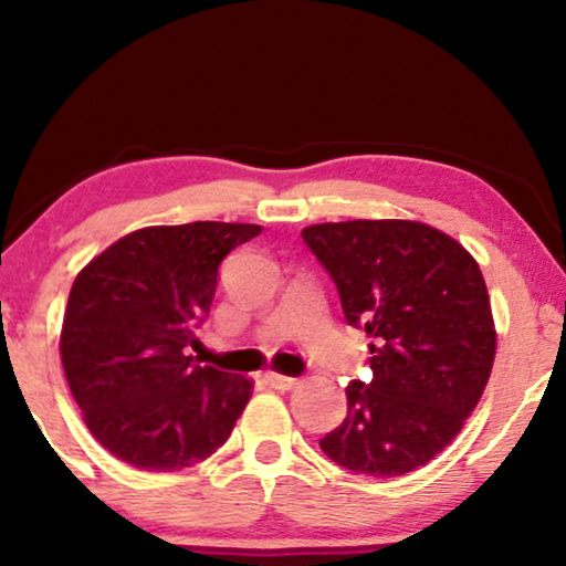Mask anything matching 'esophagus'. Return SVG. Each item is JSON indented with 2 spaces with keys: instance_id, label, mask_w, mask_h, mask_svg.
Wrapping results in <instances>:
<instances>
[{
  "instance_id": "34e87169",
  "label": "esophagus",
  "mask_w": 566,
  "mask_h": 566,
  "mask_svg": "<svg viewBox=\"0 0 566 566\" xmlns=\"http://www.w3.org/2000/svg\"><path fill=\"white\" fill-rule=\"evenodd\" d=\"M262 381H265L270 389H281V391H289V389H293V386L298 384L293 376H281V374H273V370L262 376Z\"/></svg>"
}]
</instances>
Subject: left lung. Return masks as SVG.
Here are the masks:
<instances>
[{"label":"left lung","instance_id":"left-lung-1","mask_svg":"<svg viewBox=\"0 0 566 566\" xmlns=\"http://www.w3.org/2000/svg\"><path fill=\"white\" fill-rule=\"evenodd\" d=\"M301 237L335 281L347 324L374 337V378L347 386L345 420L319 448L358 474H409L459 436L492 374L482 270L420 221L316 223Z\"/></svg>","mask_w":566,"mask_h":566}]
</instances>
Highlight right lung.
I'll return each instance as SVG.
<instances>
[{"mask_svg":"<svg viewBox=\"0 0 566 566\" xmlns=\"http://www.w3.org/2000/svg\"><path fill=\"white\" fill-rule=\"evenodd\" d=\"M254 223L192 221L123 237L76 275L61 363L84 422L115 459L180 471L227 443L252 381L185 347L211 308L219 265Z\"/></svg>","mask_w":566,"mask_h":566,"instance_id":"obj_1","label":"right lung"}]
</instances>
